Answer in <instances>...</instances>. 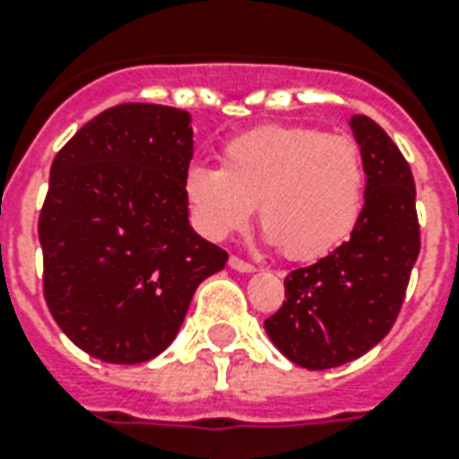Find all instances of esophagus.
Returning <instances> with one entry per match:
<instances>
[{
  "instance_id": "obj_1",
  "label": "esophagus",
  "mask_w": 459,
  "mask_h": 459,
  "mask_svg": "<svg viewBox=\"0 0 459 459\" xmlns=\"http://www.w3.org/2000/svg\"><path fill=\"white\" fill-rule=\"evenodd\" d=\"M229 264H230V269H236V272H240V273L255 272V264H250V262H245V259H240V257H230Z\"/></svg>"
}]
</instances>
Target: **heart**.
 Here are the masks:
<instances>
[{"label":"heart","mask_w":459,"mask_h":459,"mask_svg":"<svg viewBox=\"0 0 459 459\" xmlns=\"http://www.w3.org/2000/svg\"><path fill=\"white\" fill-rule=\"evenodd\" d=\"M195 229L226 240L255 204L266 243L312 262L350 236L364 204V159L355 140L307 126H262L229 140L221 169L195 164L183 176Z\"/></svg>","instance_id":"1"}]
</instances>
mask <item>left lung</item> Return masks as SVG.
I'll use <instances>...</instances> for the list:
<instances>
[{
    "label": "left lung",
    "instance_id": "left-lung-1",
    "mask_svg": "<svg viewBox=\"0 0 459 459\" xmlns=\"http://www.w3.org/2000/svg\"><path fill=\"white\" fill-rule=\"evenodd\" d=\"M364 159V207L350 240L286 276V300L264 321L272 342L305 369H331L369 352L398 319L420 257L410 164L369 117L350 118Z\"/></svg>",
    "mask_w": 459,
    "mask_h": 459
}]
</instances>
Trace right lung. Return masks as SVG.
<instances>
[{
	"label": "right lung",
	"instance_id": "1",
	"mask_svg": "<svg viewBox=\"0 0 459 459\" xmlns=\"http://www.w3.org/2000/svg\"><path fill=\"white\" fill-rule=\"evenodd\" d=\"M190 159V114L140 102L97 114L54 157L38 226L45 300L102 362L164 352L197 286L226 266L187 221Z\"/></svg>",
	"mask_w": 459,
	"mask_h": 459
}]
</instances>
